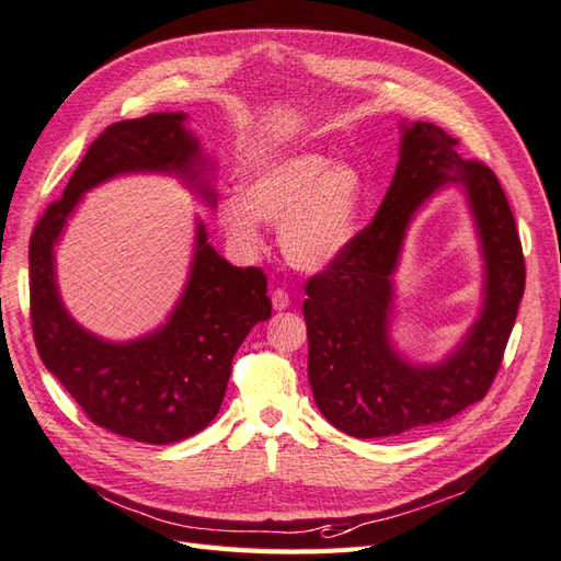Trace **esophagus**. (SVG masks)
Segmentation results:
<instances>
[{
	"label": "esophagus",
	"instance_id": "34e87169",
	"mask_svg": "<svg viewBox=\"0 0 561 561\" xmlns=\"http://www.w3.org/2000/svg\"><path fill=\"white\" fill-rule=\"evenodd\" d=\"M273 307L277 312L286 310V307H291V296H288V291H284V288H275V291H273Z\"/></svg>",
	"mask_w": 561,
	"mask_h": 561
}]
</instances>
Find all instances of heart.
Segmentation results:
<instances>
[{
    "label": "heart",
    "instance_id": "1",
    "mask_svg": "<svg viewBox=\"0 0 561 561\" xmlns=\"http://www.w3.org/2000/svg\"><path fill=\"white\" fill-rule=\"evenodd\" d=\"M368 186L350 162L317 151L259 160L240 184V195L219 205V224L242 249L261 244V224H282L284 256L302 270H321L345 251L358 232Z\"/></svg>",
    "mask_w": 561,
    "mask_h": 561
}]
</instances>
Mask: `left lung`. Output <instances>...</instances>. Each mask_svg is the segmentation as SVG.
I'll list each match as a JSON object with an SVG mask.
<instances>
[{
  "instance_id": "left-lung-1",
  "label": "left lung",
  "mask_w": 561,
  "mask_h": 561,
  "mask_svg": "<svg viewBox=\"0 0 561 561\" xmlns=\"http://www.w3.org/2000/svg\"><path fill=\"white\" fill-rule=\"evenodd\" d=\"M433 123H403L401 160L375 219L305 284L307 375L317 408L354 438L399 436L455 417L490 391L524 296L522 242L496 174L457 151ZM461 183L485 256V302L460 350L438 367H412L388 342L390 275L416 207Z\"/></svg>"
}]
</instances>
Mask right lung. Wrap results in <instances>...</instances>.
<instances>
[{
  "mask_svg": "<svg viewBox=\"0 0 561 561\" xmlns=\"http://www.w3.org/2000/svg\"><path fill=\"white\" fill-rule=\"evenodd\" d=\"M184 118L162 112L110 125L90 144L62 197L46 207L30 238V319L44 366L90 422L149 445L191 438L216 417L234 352L273 312L267 277L261 267H234L221 259L197 224L191 279L172 317L156 333L116 345L83 331L67 314L53 244L79 197L125 172H174L214 205V191L201 176V144L184 128Z\"/></svg>",
  "mask_w": 561,
  "mask_h": 561,
  "instance_id": "obj_1",
  "label": "right lung"
}]
</instances>
